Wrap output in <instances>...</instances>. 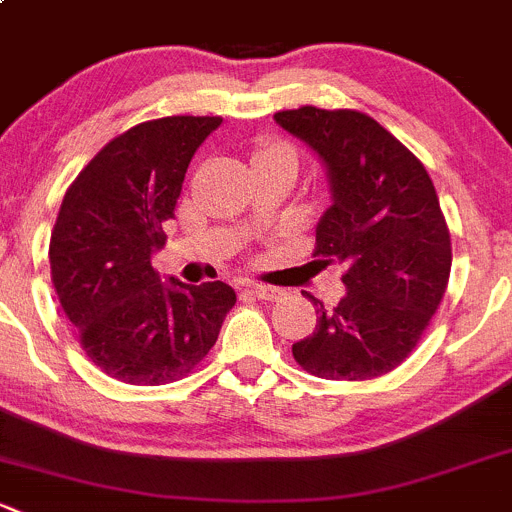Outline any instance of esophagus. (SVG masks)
<instances>
[{
	"label": "esophagus",
	"instance_id": "34e87169",
	"mask_svg": "<svg viewBox=\"0 0 512 512\" xmlns=\"http://www.w3.org/2000/svg\"><path fill=\"white\" fill-rule=\"evenodd\" d=\"M247 289H250L252 294H255L257 299H267V301H274L282 297V289L277 287H270V284H247Z\"/></svg>",
	"mask_w": 512,
	"mask_h": 512
}]
</instances>
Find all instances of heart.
Returning a JSON list of instances; mask_svg holds the SVG:
<instances>
[{
    "label": "heart",
    "mask_w": 512,
    "mask_h": 512,
    "mask_svg": "<svg viewBox=\"0 0 512 512\" xmlns=\"http://www.w3.org/2000/svg\"><path fill=\"white\" fill-rule=\"evenodd\" d=\"M257 164H292L297 166V154L284 142H265L252 154V166Z\"/></svg>",
    "instance_id": "obj_1"
}]
</instances>
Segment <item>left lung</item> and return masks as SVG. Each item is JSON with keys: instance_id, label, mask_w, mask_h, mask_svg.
Here are the masks:
<instances>
[{"instance_id": "8db88e82", "label": "left lung", "mask_w": 512, "mask_h": 512, "mask_svg": "<svg viewBox=\"0 0 512 512\" xmlns=\"http://www.w3.org/2000/svg\"><path fill=\"white\" fill-rule=\"evenodd\" d=\"M326 166L331 206L316 225V265H338L346 294L316 306L294 360L324 380L395 370L446 292L451 240L432 179L410 149L358 110L299 107L274 115Z\"/></svg>"}]
</instances>
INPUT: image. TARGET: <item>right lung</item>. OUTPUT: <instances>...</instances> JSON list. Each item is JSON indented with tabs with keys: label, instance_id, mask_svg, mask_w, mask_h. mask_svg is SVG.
Instances as JSON below:
<instances>
[{
	"label": "right lung",
	"instance_id": "right-lung-1",
	"mask_svg": "<svg viewBox=\"0 0 512 512\" xmlns=\"http://www.w3.org/2000/svg\"><path fill=\"white\" fill-rule=\"evenodd\" d=\"M220 122L179 115L127 129L63 196L48 247L53 287L88 358L122 383L184 378L215 346L235 306L225 282H161L152 267L188 164Z\"/></svg>",
	"mask_w": 512,
	"mask_h": 512
}]
</instances>
